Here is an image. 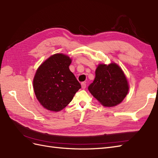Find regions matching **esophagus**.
I'll list each match as a JSON object with an SVG mask.
<instances>
[{"label":"esophagus","instance_id":"obj_1","mask_svg":"<svg viewBox=\"0 0 158 158\" xmlns=\"http://www.w3.org/2000/svg\"><path fill=\"white\" fill-rule=\"evenodd\" d=\"M81 86H82V88H83V89H84V88H86V82H82L81 83Z\"/></svg>","mask_w":158,"mask_h":158}]
</instances>
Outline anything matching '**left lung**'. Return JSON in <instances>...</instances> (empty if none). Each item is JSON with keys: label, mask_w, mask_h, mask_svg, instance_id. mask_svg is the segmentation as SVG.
<instances>
[{"label": "left lung", "mask_w": 158, "mask_h": 158, "mask_svg": "<svg viewBox=\"0 0 158 158\" xmlns=\"http://www.w3.org/2000/svg\"><path fill=\"white\" fill-rule=\"evenodd\" d=\"M95 78L88 90L103 106H114L121 103L128 93L126 77L116 64H100L95 72Z\"/></svg>", "instance_id": "obj_1"}]
</instances>
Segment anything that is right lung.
Wrapping results in <instances>:
<instances>
[{
  "label": "right lung",
  "mask_w": 158,
  "mask_h": 158,
  "mask_svg": "<svg viewBox=\"0 0 158 158\" xmlns=\"http://www.w3.org/2000/svg\"><path fill=\"white\" fill-rule=\"evenodd\" d=\"M68 56L57 53L49 57L37 69L33 79L36 97L44 108L60 111L70 103L81 85L70 70Z\"/></svg>",
  "instance_id": "right-lung-1"
}]
</instances>
